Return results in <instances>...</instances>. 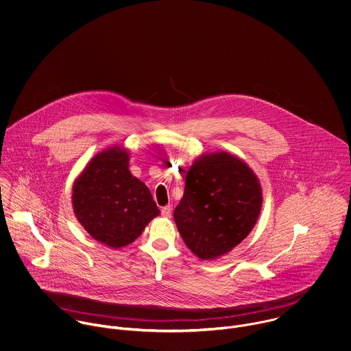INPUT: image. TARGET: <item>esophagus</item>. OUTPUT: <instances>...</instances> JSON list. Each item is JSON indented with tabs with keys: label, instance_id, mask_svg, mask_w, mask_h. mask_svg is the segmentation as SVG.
<instances>
[{
	"label": "esophagus",
	"instance_id": "34e87169",
	"mask_svg": "<svg viewBox=\"0 0 351 351\" xmlns=\"http://www.w3.org/2000/svg\"><path fill=\"white\" fill-rule=\"evenodd\" d=\"M171 213H172V206L171 205H168V206H164L162 209H161V215L162 217H171Z\"/></svg>",
	"mask_w": 351,
	"mask_h": 351
}]
</instances>
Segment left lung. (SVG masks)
<instances>
[{"label": "left lung", "instance_id": "8db88e82", "mask_svg": "<svg viewBox=\"0 0 351 351\" xmlns=\"http://www.w3.org/2000/svg\"><path fill=\"white\" fill-rule=\"evenodd\" d=\"M261 208L262 189L255 173L240 158L219 152L199 157L190 168L173 218L186 245L209 261L250 234Z\"/></svg>", "mask_w": 351, "mask_h": 351}]
</instances>
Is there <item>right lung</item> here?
<instances>
[{"instance_id":"1","label":"right lung","mask_w":351,"mask_h":351,"mask_svg":"<svg viewBox=\"0 0 351 351\" xmlns=\"http://www.w3.org/2000/svg\"><path fill=\"white\" fill-rule=\"evenodd\" d=\"M71 199L85 230L111 248L133 243L160 213L149 189L130 173L129 153L118 146L93 157Z\"/></svg>"}]
</instances>
